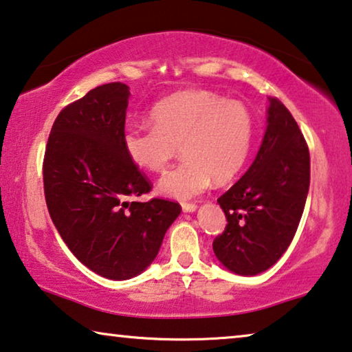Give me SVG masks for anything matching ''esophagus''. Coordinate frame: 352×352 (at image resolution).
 <instances>
[{"label":"esophagus","mask_w":352,"mask_h":352,"mask_svg":"<svg viewBox=\"0 0 352 352\" xmlns=\"http://www.w3.org/2000/svg\"><path fill=\"white\" fill-rule=\"evenodd\" d=\"M182 208H183V212H196L197 206L194 202H183Z\"/></svg>","instance_id":"34e87169"}]
</instances>
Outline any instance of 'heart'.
Listing matches in <instances>:
<instances>
[{"label": "heart", "mask_w": 352, "mask_h": 352, "mask_svg": "<svg viewBox=\"0 0 352 352\" xmlns=\"http://www.w3.org/2000/svg\"><path fill=\"white\" fill-rule=\"evenodd\" d=\"M150 120L151 124L126 126L123 146L140 169L160 172L180 144L185 158L158 183L169 197L186 201L206 191L212 180H232L250 155L254 123L242 102L210 91H185L155 104Z\"/></svg>", "instance_id": "heart-1"}]
</instances>
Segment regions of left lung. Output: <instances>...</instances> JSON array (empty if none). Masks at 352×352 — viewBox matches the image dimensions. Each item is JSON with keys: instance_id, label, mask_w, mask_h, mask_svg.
<instances>
[{"instance_id": "8db88e82", "label": "left lung", "mask_w": 352, "mask_h": 352, "mask_svg": "<svg viewBox=\"0 0 352 352\" xmlns=\"http://www.w3.org/2000/svg\"><path fill=\"white\" fill-rule=\"evenodd\" d=\"M267 131L245 175L218 197L228 224L214 256L239 275L270 269L291 245L310 188V150L280 99L270 98Z\"/></svg>"}]
</instances>
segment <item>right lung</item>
<instances>
[{
	"mask_svg": "<svg viewBox=\"0 0 352 352\" xmlns=\"http://www.w3.org/2000/svg\"><path fill=\"white\" fill-rule=\"evenodd\" d=\"M128 99V85L112 82L67 104L52 126L42 162L56 230L83 265L109 280L144 272L182 212L174 201H138L153 185L124 151Z\"/></svg>",
	"mask_w": 352,
	"mask_h": 352,
	"instance_id": "1",
	"label": "right lung"
}]
</instances>
